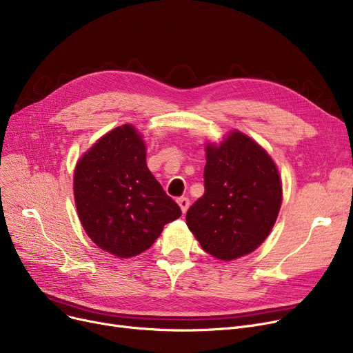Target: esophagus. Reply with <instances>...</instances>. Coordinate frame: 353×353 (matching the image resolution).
<instances>
[{"mask_svg":"<svg viewBox=\"0 0 353 353\" xmlns=\"http://www.w3.org/2000/svg\"><path fill=\"white\" fill-rule=\"evenodd\" d=\"M177 203H179V206H180L181 212L186 213L188 209H189V206H190V200H189L188 197H180V199L177 200Z\"/></svg>","mask_w":353,"mask_h":353,"instance_id":"1","label":"esophagus"}]
</instances>
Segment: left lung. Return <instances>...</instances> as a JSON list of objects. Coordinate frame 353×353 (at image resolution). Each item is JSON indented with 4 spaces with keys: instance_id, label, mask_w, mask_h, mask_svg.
<instances>
[{
    "instance_id": "1",
    "label": "left lung",
    "mask_w": 353,
    "mask_h": 353,
    "mask_svg": "<svg viewBox=\"0 0 353 353\" xmlns=\"http://www.w3.org/2000/svg\"><path fill=\"white\" fill-rule=\"evenodd\" d=\"M205 150V194L188 210L186 223L203 250L236 261L272 232L282 206V179L270 154L239 130L206 143Z\"/></svg>"
}]
</instances>
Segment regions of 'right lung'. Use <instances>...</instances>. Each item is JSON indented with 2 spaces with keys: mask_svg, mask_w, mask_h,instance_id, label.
Segmentation results:
<instances>
[{
  "mask_svg": "<svg viewBox=\"0 0 353 353\" xmlns=\"http://www.w3.org/2000/svg\"><path fill=\"white\" fill-rule=\"evenodd\" d=\"M145 141L133 124L101 136L79 159L72 177L81 226L101 250L134 257L150 248L181 210L145 164Z\"/></svg>",
  "mask_w": 353,
  "mask_h": 353,
  "instance_id": "right-lung-1",
  "label": "right lung"
}]
</instances>
